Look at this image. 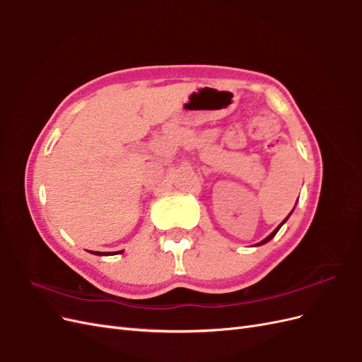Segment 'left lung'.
Returning a JSON list of instances; mask_svg holds the SVG:
<instances>
[{"mask_svg":"<svg viewBox=\"0 0 362 362\" xmlns=\"http://www.w3.org/2000/svg\"><path fill=\"white\" fill-rule=\"evenodd\" d=\"M290 214H291V213H290ZM290 214H288V216H287V217H286V218H284V221H282V223H281V225H279V226H278V228H276V229H275V231H273V233H272V234H270V235H269V237H266V238H264V240H262V242H259V243H258V245H257V246H261V245H264V243H267V242H270V240H272V238H273V237H275V235H276V233H278V231H279V228H281V226H282V225H284V223H286V222H287V218H288V217H290Z\"/></svg>","mask_w":362,"mask_h":362,"instance_id":"left-lung-1","label":"left lung"}]
</instances>
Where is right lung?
Segmentation results:
<instances>
[{"label":"right lung","instance_id":"1","mask_svg":"<svg viewBox=\"0 0 362 362\" xmlns=\"http://www.w3.org/2000/svg\"><path fill=\"white\" fill-rule=\"evenodd\" d=\"M90 252L93 255H112V254H108V252H104V254H103V252H95V250H90ZM122 252L124 250H119V252H116V254H122Z\"/></svg>","mask_w":362,"mask_h":362}]
</instances>
